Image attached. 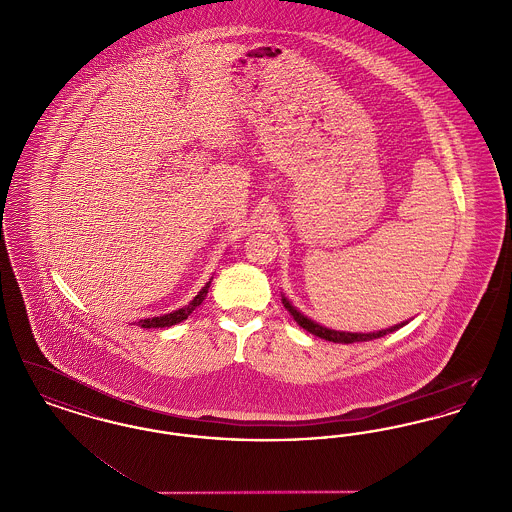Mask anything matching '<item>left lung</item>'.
<instances>
[{
  "label": "left lung",
  "mask_w": 512,
  "mask_h": 512,
  "mask_svg": "<svg viewBox=\"0 0 512 512\" xmlns=\"http://www.w3.org/2000/svg\"><path fill=\"white\" fill-rule=\"evenodd\" d=\"M282 305H284L286 311L292 315L293 320H295L301 328H305L309 334L318 336V338H322V340L334 341V343H357V341H370L376 340V338H384L386 334H391V332L399 330L401 326H405V324L409 322V320H405V322H401V324H395V326L386 328V330H376V332H341V330L326 328V326L318 324L315 320L305 317L284 293H282Z\"/></svg>",
  "instance_id": "left-lung-1"
}]
</instances>
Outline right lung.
Segmentation results:
<instances>
[{"instance_id": "1", "label": "right lung", "mask_w": 512, "mask_h": 512, "mask_svg": "<svg viewBox=\"0 0 512 512\" xmlns=\"http://www.w3.org/2000/svg\"><path fill=\"white\" fill-rule=\"evenodd\" d=\"M211 280H213V278H209V282L201 288V292L197 293L186 307H182V309H178V311H172L169 315L142 318V320L138 322V326H142V328H169V326H174V324L186 320V318L190 317L195 309L203 303V299L207 297V292H209V288H211Z\"/></svg>"}]
</instances>
